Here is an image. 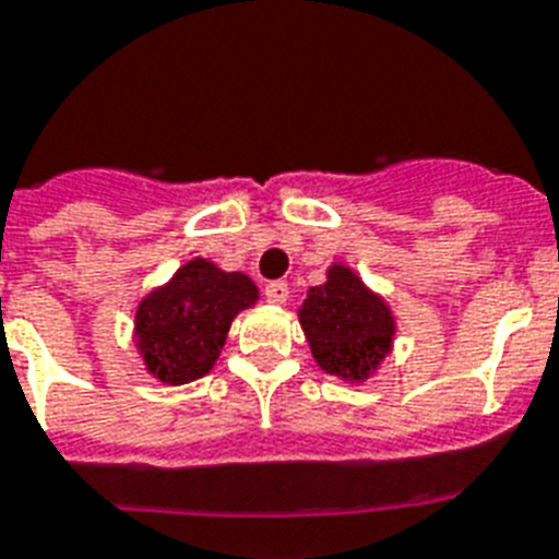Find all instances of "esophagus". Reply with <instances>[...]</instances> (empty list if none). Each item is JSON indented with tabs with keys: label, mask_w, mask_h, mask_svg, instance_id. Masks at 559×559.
I'll return each instance as SVG.
<instances>
[{
	"label": "esophagus",
	"mask_w": 559,
	"mask_h": 559,
	"mask_svg": "<svg viewBox=\"0 0 559 559\" xmlns=\"http://www.w3.org/2000/svg\"><path fill=\"white\" fill-rule=\"evenodd\" d=\"M264 295H266V301H270V304H287L289 284H287V281H272V284H266Z\"/></svg>",
	"instance_id": "34e87169"
}]
</instances>
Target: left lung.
<instances>
[{"mask_svg": "<svg viewBox=\"0 0 559 559\" xmlns=\"http://www.w3.org/2000/svg\"><path fill=\"white\" fill-rule=\"evenodd\" d=\"M301 326L323 372L360 381L392 346L389 307L346 266H330L326 284L312 287L301 307Z\"/></svg>", "mask_w": 559, "mask_h": 559, "instance_id": "left-lung-1", "label": "left lung"}]
</instances>
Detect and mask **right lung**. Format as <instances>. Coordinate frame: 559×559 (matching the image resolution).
I'll return each instance as SVG.
<instances>
[{
  "mask_svg": "<svg viewBox=\"0 0 559 559\" xmlns=\"http://www.w3.org/2000/svg\"><path fill=\"white\" fill-rule=\"evenodd\" d=\"M255 301L258 289L247 275L195 258L167 287L150 293L135 312L144 364L164 383H190L207 374L233 318Z\"/></svg>",
  "mask_w": 559,
  "mask_h": 559,
  "instance_id": "obj_1",
  "label": "right lung"
}]
</instances>
